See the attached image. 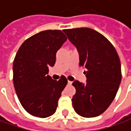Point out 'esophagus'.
Here are the masks:
<instances>
[{
  "instance_id": "esophagus-1",
  "label": "esophagus",
  "mask_w": 131,
  "mask_h": 131,
  "mask_svg": "<svg viewBox=\"0 0 131 131\" xmlns=\"http://www.w3.org/2000/svg\"><path fill=\"white\" fill-rule=\"evenodd\" d=\"M71 83H72V82H71V81H68V85H71Z\"/></svg>"
}]
</instances>
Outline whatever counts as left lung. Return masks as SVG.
<instances>
[{
    "label": "left lung",
    "instance_id": "left-lung-1",
    "mask_svg": "<svg viewBox=\"0 0 131 131\" xmlns=\"http://www.w3.org/2000/svg\"><path fill=\"white\" fill-rule=\"evenodd\" d=\"M79 54L86 69V83L74 81L72 98L75 112L83 117L100 115L115 97L121 81V62L114 47L103 35L90 28L63 31Z\"/></svg>",
    "mask_w": 131,
    "mask_h": 131
}]
</instances>
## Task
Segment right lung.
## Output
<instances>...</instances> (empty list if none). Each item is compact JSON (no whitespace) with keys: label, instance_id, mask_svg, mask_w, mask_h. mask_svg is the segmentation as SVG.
Listing matches in <instances>:
<instances>
[{"label":"right lung","instance_id":"add662e5","mask_svg":"<svg viewBox=\"0 0 131 131\" xmlns=\"http://www.w3.org/2000/svg\"><path fill=\"white\" fill-rule=\"evenodd\" d=\"M67 39L60 30L40 31L25 40L16 54L14 87L22 107L32 116L46 118L56 112L67 80H53L48 67L54 65L57 50Z\"/></svg>","mask_w":131,"mask_h":131}]
</instances>
